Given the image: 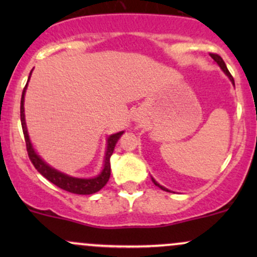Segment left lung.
Segmentation results:
<instances>
[{"label":"left lung","instance_id":"8db88e82","mask_svg":"<svg viewBox=\"0 0 257 257\" xmlns=\"http://www.w3.org/2000/svg\"><path fill=\"white\" fill-rule=\"evenodd\" d=\"M209 55H210V57H211V58H213V59H214V60H215V61H216V63H217V64H219V66L221 67V69H222V71H223V72H225L227 76H228V77H229V79H231V81H232V83H233V84H234V79H233V77H232V75H231V73H229V71H228V69H227V66H226V64H225V61H223V59H222V58H221L219 54H215V53H209ZM152 181H153V184H155L156 186H158V187H159V188H162V190H163V191H167V192H170V191H169V190H168V188H166V187H163V186H161V185H159V184H158V182H157V181H156V180H155V179H153V178H152Z\"/></svg>","mask_w":257,"mask_h":257}]
</instances>
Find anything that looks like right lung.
Returning <instances> with one entry per match:
<instances>
[{
	"label": "right lung",
	"mask_w": 257,
	"mask_h": 257,
	"mask_svg": "<svg viewBox=\"0 0 257 257\" xmlns=\"http://www.w3.org/2000/svg\"><path fill=\"white\" fill-rule=\"evenodd\" d=\"M32 72V70H31ZM30 72V76H31ZM29 76V79H30ZM29 82V81H28ZM28 83L24 87L22 94V101H20V120H22V126H23V133H24L25 138V144H26V151H28L29 158H30L31 163L34 164V167L36 168L37 172L43 175L48 181H51L52 184H54L58 187H60L61 190L67 191L70 193L75 194H91L95 193L98 191L101 190L104 186L107 184L108 179L111 175V164H110V158L113 153L114 146H116L117 141L120 138V135L124 132H119L117 134H112L110 138L107 139V150H106L105 155V164L104 169L100 173V175L93 179H77V178H71V176H67L65 174L58 172V170L53 169L46 164L42 159L40 158V156L36 155V152L32 149V145L30 143V139H29L28 131H26V124H25V114H24V95Z\"/></svg>",
	"instance_id": "1"
}]
</instances>
